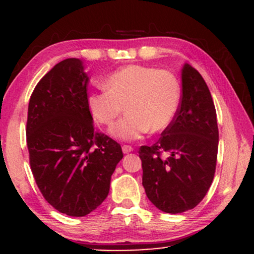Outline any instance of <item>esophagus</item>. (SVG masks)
Instances as JSON below:
<instances>
[{"instance_id":"esophagus-1","label":"esophagus","mask_w":254,"mask_h":254,"mask_svg":"<svg viewBox=\"0 0 254 254\" xmlns=\"http://www.w3.org/2000/svg\"><path fill=\"white\" fill-rule=\"evenodd\" d=\"M122 150H123L124 154H127L130 153V151H132L133 148L131 147V145H123V147H122Z\"/></svg>"}]
</instances>
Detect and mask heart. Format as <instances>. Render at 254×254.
<instances>
[{"label": "heart", "mask_w": 254, "mask_h": 254, "mask_svg": "<svg viewBox=\"0 0 254 254\" xmlns=\"http://www.w3.org/2000/svg\"><path fill=\"white\" fill-rule=\"evenodd\" d=\"M104 84L106 89L88 95L89 111L99 123L110 125L125 106L127 115L110 129L111 136L122 141L165 130L179 110L180 84L171 71L133 64L113 71Z\"/></svg>", "instance_id": "1"}]
</instances>
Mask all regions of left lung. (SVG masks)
Listing matches in <instances>:
<instances>
[{"label":"left lung","mask_w":254,"mask_h":254,"mask_svg":"<svg viewBox=\"0 0 254 254\" xmlns=\"http://www.w3.org/2000/svg\"><path fill=\"white\" fill-rule=\"evenodd\" d=\"M183 94L172 124L156 143L142 145V185L157 209L180 214L199 204L210 188L217 161L218 127L210 90L185 63Z\"/></svg>","instance_id":"left-lung-1"}]
</instances>
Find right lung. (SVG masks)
I'll return each instance as SVG.
<instances>
[{"label": "right lung", "mask_w": 254, "mask_h": 254, "mask_svg": "<svg viewBox=\"0 0 254 254\" xmlns=\"http://www.w3.org/2000/svg\"><path fill=\"white\" fill-rule=\"evenodd\" d=\"M88 81L82 61L66 58L38 82L28 104L32 173L48 203L72 217L86 216L104 202L123 159L121 144L93 125Z\"/></svg>", "instance_id": "right-lung-1"}]
</instances>
